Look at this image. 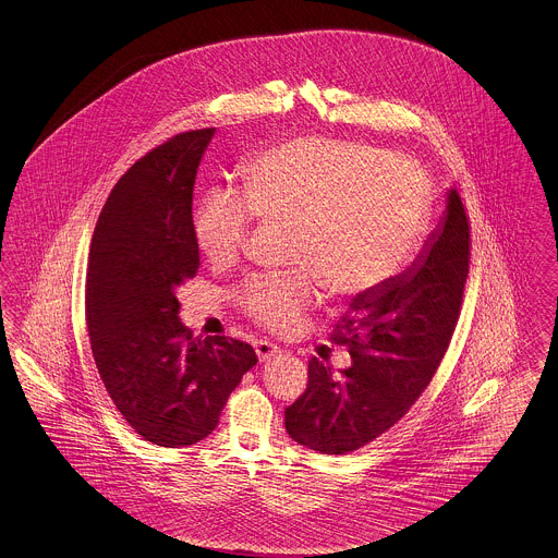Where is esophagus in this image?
Instances as JSON below:
<instances>
[{"instance_id":"obj_1","label":"esophagus","mask_w":558,"mask_h":558,"mask_svg":"<svg viewBox=\"0 0 558 558\" xmlns=\"http://www.w3.org/2000/svg\"><path fill=\"white\" fill-rule=\"evenodd\" d=\"M255 351H257L259 362H267L280 353V347L269 343L266 339H259V341H255Z\"/></svg>"}]
</instances>
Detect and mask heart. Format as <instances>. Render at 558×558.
Listing matches in <instances>:
<instances>
[{
    "label": "heart",
    "instance_id": "heart-1",
    "mask_svg": "<svg viewBox=\"0 0 558 558\" xmlns=\"http://www.w3.org/2000/svg\"><path fill=\"white\" fill-rule=\"evenodd\" d=\"M244 195L211 187L194 209V239L213 266L244 253L255 217L294 223L289 274H253L240 310L274 332H292L326 284L368 296L391 282L423 236L428 196L412 160L371 144L296 137L244 167Z\"/></svg>",
    "mask_w": 558,
    "mask_h": 558
}]
</instances>
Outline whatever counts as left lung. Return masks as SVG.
Returning a JSON list of instances; mask_svg holds the SVG:
<instances>
[{
    "label": "left lung",
    "mask_w": 558,
    "mask_h": 558,
    "mask_svg": "<svg viewBox=\"0 0 558 558\" xmlns=\"http://www.w3.org/2000/svg\"><path fill=\"white\" fill-rule=\"evenodd\" d=\"M471 223L456 190L416 262L380 291L355 296L332 341L353 364L310 360L307 389L284 410L292 439L319 453H349L408 414L439 368L462 310Z\"/></svg>",
    "instance_id": "1"
}]
</instances>
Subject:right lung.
<instances>
[{"label": "right lung", "mask_w": 558, "mask_h": 558, "mask_svg": "<svg viewBox=\"0 0 558 558\" xmlns=\"http://www.w3.org/2000/svg\"><path fill=\"white\" fill-rule=\"evenodd\" d=\"M215 128L178 133L108 194L85 278V319L98 374L133 430L160 448L211 435L255 349L198 339L178 314V289L201 257L192 228L196 169Z\"/></svg>", "instance_id": "add662e5"}]
</instances>
